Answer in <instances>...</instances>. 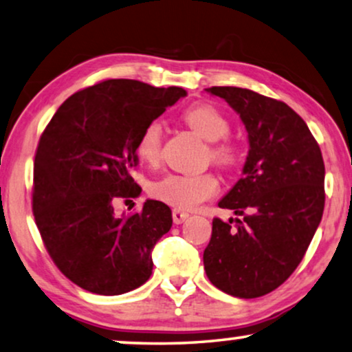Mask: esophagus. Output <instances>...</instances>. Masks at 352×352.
I'll return each instance as SVG.
<instances>
[{
    "mask_svg": "<svg viewBox=\"0 0 352 352\" xmlns=\"http://www.w3.org/2000/svg\"><path fill=\"white\" fill-rule=\"evenodd\" d=\"M188 217H190V214L188 212H184V210H180V209H173L172 210V219H173V222H175L177 225L184 223Z\"/></svg>",
    "mask_w": 352,
    "mask_h": 352,
    "instance_id": "obj_1",
    "label": "esophagus"
}]
</instances>
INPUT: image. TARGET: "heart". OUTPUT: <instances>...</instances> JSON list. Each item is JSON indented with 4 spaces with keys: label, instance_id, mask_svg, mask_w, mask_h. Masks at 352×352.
I'll return each instance as SVG.
<instances>
[{
    "label": "heart",
    "instance_id": "b5f03b06",
    "mask_svg": "<svg viewBox=\"0 0 352 352\" xmlns=\"http://www.w3.org/2000/svg\"><path fill=\"white\" fill-rule=\"evenodd\" d=\"M182 119L188 127L210 142V161L219 167L228 168L238 161L236 144L228 138L232 124L228 117L212 104H195L185 109ZM162 153V127L157 120L144 125L137 140V156L142 162L156 166ZM219 180L212 173H168L151 186L156 199L170 204L177 209H196L201 203L214 198L219 193Z\"/></svg>",
    "mask_w": 352,
    "mask_h": 352
}]
</instances>
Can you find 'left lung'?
Here are the masks:
<instances>
[{"label": "left lung", "mask_w": 352, "mask_h": 352, "mask_svg": "<svg viewBox=\"0 0 352 352\" xmlns=\"http://www.w3.org/2000/svg\"><path fill=\"white\" fill-rule=\"evenodd\" d=\"M240 114L250 138L243 179L219 208L204 250L210 283L236 298L277 289L302 261L325 206L322 151L301 117L283 101L238 87H210Z\"/></svg>", "instance_id": "left-lung-1"}]
</instances>
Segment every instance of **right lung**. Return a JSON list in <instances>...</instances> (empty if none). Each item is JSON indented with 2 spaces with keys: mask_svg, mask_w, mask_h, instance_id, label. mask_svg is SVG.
<instances>
[{
  "mask_svg": "<svg viewBox=\"0 0 352 352\" xmlns=\"http://www.w3.org/2000/svg\"><path fill=\"white\" fill-rule=\"evenodd\" d=\"M186 91L109 78L69 96L41 133L34 162L35 223L56 267L90 293L114 296L151 277L153 248L172 227V212L148 199L117 215V199L140 195L130 175L148 122Z\"/></svg>",
  "mask_w": 352,
  "mask_h": 352,
  "instance_id": "right-lung-1",
  "label": "right lung"
}]
</instances>
